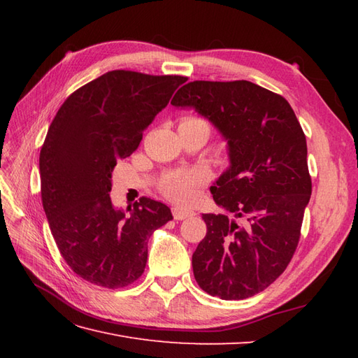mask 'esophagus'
Instances as JSON below:
<instances>
[{
  "label": "esophagus",
  "instance_id": "1",
  "mask_svg": "<svg viewBox=\"0 0 358 358\" xmlns=\"http://www.w3.org/2000/svg\"><path fill=\"white\" fill-rule=\"evenodd\" d=\"M171 213H173V218H175L176 221L187 220V218H191V216L196 215V213H194L192 210H189V209H183V208H179V206H175V208L171 209Z\"/></svg>",
  "mask_w": 358,
  "mask_h": 358
}]
</instances>
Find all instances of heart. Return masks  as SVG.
<instances>
[{"mask_svg": "<svg viewBox=\"0 0 358 358\" xmlns=\"http://www.w3.org/2000/svg\"><path fill=\"white\" fill-rule=\"evenodd\" d=\"M206 180H208V173L201 169L171 171L159 182V189L173 201L191 203L197 197V191Z\"/></svg>", "mask_w": 358, "mask_h": 358, "instance_id": "b5f03b06", "label": "heart"}]
</instances>
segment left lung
Listing matches in <instances>:
<instances>
[{
    "mask_svg": "<svg viewBox=\"0 0 358 358\" xmlns=\"http://www.w3.org/2000/svg\"><path fill=\"white\" fill-rule=\"evenodd\" d=\"M171 104L194 107L229 140L231 164L210 192L243 222L203 213L194 278L222 300L252 297L284 273L299 245L312 192L305 133L282 95L248 80H194Z\"/></svg>",
    "mask_w": 358,
    "mask_h": 358,
    "instance_id": "8db88e82",
    "label": "left lung"
}]
</instances>
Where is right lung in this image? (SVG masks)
I'll list each match as a JSON object with an SVG mask.
<instances>
[{
    "label": "right lung",
    "instance_id": "add662e5",
    "mask_svg": "<svg viewBox=\"0 0 358 358\" xmlns=\"http://www.w3.org/2000/svg\"><path fill=\"white\" fill-rule=\"evenodd\" d=\"M188 78L113 70L62 103L40 150L41 201L64 262L79 278L124 288L145 272L148 241L173 220L166 204L142 197L129 215L109 192L117 159L131 155L143 129Z\"/></svg>",
    "mask_w": 358,
    "mask_h": 358
}]
</instances>
